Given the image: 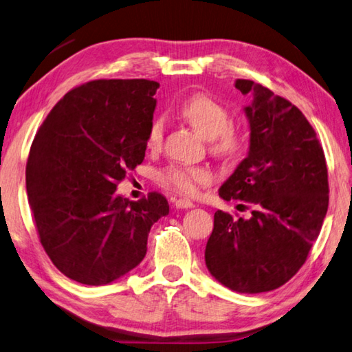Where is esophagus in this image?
<instances>
[{"label": "esophagus", "mask_w": 352, "mask_h": 352, "mask_svg": "<svg viewBox=\"0 0 352 352\" xmlns=\"http://www.w3.org/2000/svg\"><path fill=\"white\" fill-rule=\"evenodd\" d=\"M174 206L177 209H190V208H194L195 204L190 200H188V198H178V200H175Z\"/></svg>", "instance_id": "34e87169"}]
</instances>
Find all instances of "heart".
Masks as SVG:
<instances>
[{
  "instance_id": "1",
  "label": "heart",
  "mask_w": 352,
  "mask_h": 352,
  "mask_svg": "<svg viewBox=\"0 0 352 352\" xmlns=\"http://www.w3.org/2000/svg\"><path fill=\"white\" fill-rule=\"evenodd\" d=\"M182 117L200 133L210 140V149L214 154L226 158L237 157L245 149L246 138L243 132L231 124V112L219 100L208 94H195L183 101L180 107ZM164 121L162 117L152 120L148 131L146 144L157 149L163 142ZM166 186L184 195L195 194L198 188L212 182V174L200 166H169L160 174Z\"/></svg>"
}]
</instances>
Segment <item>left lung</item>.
I'll return each instance as SVG.
<instances>
[{
    "instance_id": "left-lung-1",
    "label": "left lung",
    "mask_w": 352,
    "mask_h": 352,
    "mask_svg": "<svg viewBox=\"0 0 352 352\" xmlns=\"http://www.w3.org/2000/svg\"><path fill=\"white\" fill-rule=\"evenodd\" d=\"M249 151L219 190L252 206L251 219L217 210L204 260L215 280L241 294L277 289L296 276L328 210V169L309 121L289 101L251 80Z\"/></svg>"
}]
</instances>
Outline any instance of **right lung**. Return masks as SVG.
Wrapping results in <instances>:
<instances>
[{
	"label": "right lung",
	"mask_w": 352,
	"mask_h": 352,
	"mask_svg": "<svg viewBox=\"0 0 352 352\" xmlns=\"http://www.w3.org/2000/svg\"><path fill=\"white\" fill-rule=\"evenodd\" d=\"M160 85L95 80L67 92L41 124L25 166V189L44 251L66 277L112 283L137 267L148 235L169 214L158 192L117 194L142 164Z\"/></svg>",
	"instance_id": "obj_1"
}]
</instances>
